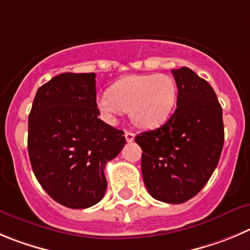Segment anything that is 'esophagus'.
Here are the masks:
<instances>
[{
    "label": "esophagus",
    "mask_w": 250,
    "mask_h": 250,
    "mask_svg": "<svg viewBox=\"0 0 250 250\" xmlns=\"http://www.w3.org/2000/svg\"><path fill=\"white\" fill-rule=\"evenodd\" d=\"M125 141H127L128 143H132V142L134 141V133L129 132V130H125Z\"/></svg>",
    "instance_id": "obj_1"
}]
</instances>
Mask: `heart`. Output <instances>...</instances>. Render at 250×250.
Instances as JSON below:
<instances>
[{"label": "heart", "mask_w": 250, "mask_h": 250, "mask_svg": "<svg viewBox=\"0 0 250 250\" xmlns=\"http://www.w3.org/2000/svg\"><path fill=\"white\" fill-rule=\"evenodd\" d=\"M176 83L165 74L130 75L121 79L97 100V106L108 121L128 111L133 123L154 128L164 123L176 102Z\"/></svg>", "instance_id": "obj_1"}]
</instances>
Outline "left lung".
Wrapping results in <instances>:
<instances>
[{"label": "left lung", "instance_id": "obj_1", "mask_svg": "<svg viewBox=\"0 0 250 250\" xmlns=\"http://www.w3.org/2000/svg\"><path fill=\"white\" fill-rule=\"evenodd\" d=\"M171 74L178 86L174 114L136 142L143 150L142 175L149 193L158 201L183 204L201 191L216 169L225 128L211 85L186 66Z\"/></svg>", "mask_w": 250, "mask_h": 250}]
</instances>
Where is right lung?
<instances>
[{
	"mask_svg": "<svg viewBox=\"0 0 250 250\" xmlns=\"http://www.w3.org/2000/svg\"><path fill=\"white\" fill-rule=\"evenodd\" d=\"M96 75L65 72L38 88L28 117V153L51 199L87 208L107 188L104 167L125 144L123 130L99 118Z\"/></svg>",
	"mask_w": 250,
	"mask_h": 250,
	"instance_id": "obj_1",
	"label": "right lung"
}]
</instances>
